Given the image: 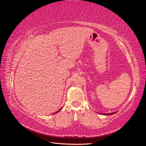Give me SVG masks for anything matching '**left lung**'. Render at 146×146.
<instances>
[{
    "mask_svg": "<svg viewBox=\"0 0 146 146\" xmlns=\"http://www.w3.org/2000/svg\"><path fill=\"white\" fill-rule=\"evenodd\" d=\"M110 114H111V113H110Z\"/></svg>",
    "mask_w": 146,
    "mask_h": 146,
    "instance_id": "left-lung-1",
    "label": "left lung"
}]
</instances>
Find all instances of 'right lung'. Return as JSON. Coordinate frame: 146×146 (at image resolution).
<instances>
[{
  "label": "right lung",
  "instance_id": "right-lung-1",
  "mask_svg": "<svg viewBox=\"0 0 146 146\" xmlns=\"http://www.w3.org/2000/svg\"><path fill=\"white\" fill-rule=\"evenodd\" d=\"M58 111H59V110H58ZM58 111H57V112H58Z\"/></svg>",
  "mask_w": 146,
  "mask_h": 146
}]
</instances>
